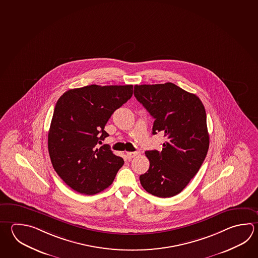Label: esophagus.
<instances>
[{"instance_id":"esophagus-1","label":"esophagus","mask_w":258,"mask_h":258,"mask_svg":"<svg viewBox=\"0 0 258 258\" xmlns=\"http://www.w3.org/2000/svg\"><path fill=\"white\" fill-rule=\"evenodd\" d=\"M139 154V152H137V151H126V155L130 160L132 159V158H134V157H136L137 155Z\"/></svg>"}]
</instances>
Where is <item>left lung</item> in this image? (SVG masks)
<instances>
[{
    "label": "left lung",
    "mask_w": 258,
    "mask_h": 258,
    "mask_svg": "<svg viewBox=\"0 0 258 258\" xmlns=\"http://www.w3.org/2000/svg\"><path fill=\"white\" fill-rule=\"evenodd\" d=\"M134 96L155 119L152 134L163 132L162 150L147 151L150 168L140 176L151 195L169 198L180 194L196 175L207 155L209 133L204 104L175 84L136 85Z\"/></svg>",
    "instance_id": "8db88e82"
}]
</instances>
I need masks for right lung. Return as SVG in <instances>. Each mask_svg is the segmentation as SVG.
<instances>
[{
	"label": "right lung",
	"mask_w": 258,
	"mask_h": 258,
	"mask_svg": "<svg viewBox=\"0 0 258 258\" xmlns=\"http://www.w3.org/2000/svg\"><path fill=\"white\" fill-rule=\"evenodd\" d=\"M132 94V85H90L59 97L49 128V155L56 173L74 190L102 191L124 164L108 145L97 149V143L108 136L104 131L107 120Z\"/></svg>",
	"instance_id": "obj_1"
}]
</instances>
